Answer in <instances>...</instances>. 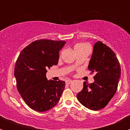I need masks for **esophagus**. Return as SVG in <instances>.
<instances>
[{
    "label": "esophagus",
    "instance_id": "esophagus-1",
    "mask_svg": "<svg viewBox=\"0 0 130 130\" xmlns=\"http://www.w3.org/2000/svg\"><path fill=\"white\" fill-rule=\"evenodd\" d=\"M72 82V80H71V79H68V80H67V81H66V83L68 84V85H69V84H70Z\"/></svg>",
    "mask_w": 130,
    "mask_h": 130
}]
</instances>
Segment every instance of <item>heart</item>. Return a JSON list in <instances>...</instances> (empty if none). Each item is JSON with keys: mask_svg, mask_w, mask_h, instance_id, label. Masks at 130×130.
Wrapping results in <instances>:
<instances>
[{"mask_svg": "<svg viewBox=\"0 0 130 130\" xmlns=\"http://www.w3.org/2000/svg\"><path fill=\"white\" fill-rule=\"evenodd\" d=\"M89 47L87 44L85 43H77L75 45V46H74V49L75 50H77V49H83V48H85V47Z\"/></svg>", "mask_w": 130, "mask_h": 130, "instance_id": "obj_1", "label": "heart"}]
</instances>
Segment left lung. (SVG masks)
<instances>
[{
	"mask_svg": "<svg viewBox=\"0 0 130 130\" xmlns=\"http://www.w3.org/2000/svg\"><path fill=\"white\" fill-rule=\"evenodd\" d=\"M88 68L96 73L94 82L88 84L85 81L77 98L87 108L97 111L105 107L115 94L121 73L120 65L112 49L98 41L94 44Z\"/></svg>",
	"mask_w": 130,
	"mask_h": 130,
	"instance_id": "left-lung-1",
	"label": "left lung"
}]
</instances>
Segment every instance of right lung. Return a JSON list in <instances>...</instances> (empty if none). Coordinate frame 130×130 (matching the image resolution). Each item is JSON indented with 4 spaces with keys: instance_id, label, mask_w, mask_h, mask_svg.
Here are the masks:
<instances>
[{
    "instance_id": "obj_1",
    "label": "right lung",
    "mask_w": 130,
    "mask_h": 130,
    "mask_svg": "<svg viewBox=\"0 0 130 130\" xmlns=\"http://www.w3.org/2000/svg\"><path fill=\"white\" fill-rule=\"evenodd\" d=\"M65 41L36 40L24 48L15 63L17 88L32 109L43 112L58 103L65 88L63 81H48L47 70L58 64L59 51Z\"/></svg>"
}]
</instances>
